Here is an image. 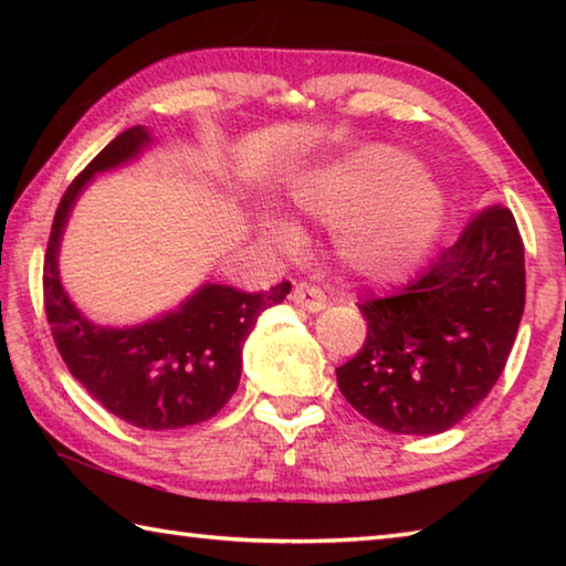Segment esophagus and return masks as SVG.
Wrapping results in <instances>:
<instances>
[{
	"label": "esophagus",
	"mask_w": 566,
	"mask_h": 566,
	"mask_svg": "<svg viewBox=\"0 0 566 566\" xmlns=\"http://www.w3.org/2000/svg\"><path fill=\"white\" fill-rule=\"evenodd\" d=\"M292 302L296 306H302V310H306V312L317 314L324 310V306H327V296H324V292L317 290V286L296 284L292 290Z\"/></svg>",
	"instance_id": "1"
}]
</instances>
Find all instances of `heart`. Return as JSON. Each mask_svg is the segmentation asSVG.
<instances>
[{
    "label": "heart",
    "instance_id": "b5f03b06",
    "mask_svg": "<svg viewBox=\"0 0 566 566\" xmlns=\"http://www.w3.org/2000/svg\"><path fill=\"white\" fill-rule=\"evenodd\" d=\"M304 214L334 229L339 260L367 282L417 270L447 224V191L397 147L364 145L312 169L294 189Z\"/></svg>",
    "mask_w": 566,
    "mask_h": 566
}]
</instances>
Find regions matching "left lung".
Wrapping results in <instances>:
<instances>
[{
  "label": "left lung",
  "instance_id": "1",
  "mask_svg": "<svg viewBox=\"0 0 566 566\" xmlns=\"http://www.w3.org/2000/svg\"><path fill=\"white\" fill-rule=\"evenodd\" d=\"M524 292L514 217L506 207L484 209L405 290L359 304L367 339L337 369L344 399L387 432H447L500 379Z\"/></svg>",
  "mask_w": 566,
  "mask_h": 566
}]
</instances>
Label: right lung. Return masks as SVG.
I'll return each mask as SVG.
<instances>
[{"label":"right lung","instance_id":"right-lung-1","mask_svg":"<svg viewBox=\"0 0 566 566\" xmlns=\"http://www.w3.org/2000/svg\"><path fill=\"white\" fill-rule=\"evenodd\" d=\"M151 145L145 127L122 132L64 191L44 256V306L72 377L114 417L159 432L212 419L232 399L242 377L244 339L264 310L284 302L292 284L244 294L207 282L175 310L132 327H109L82 314L60 276L66 222L94 177L129 165Z\"/></svg>","mask_w":566,"mask_h":566}]
</instances>
